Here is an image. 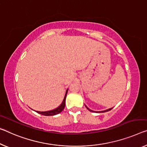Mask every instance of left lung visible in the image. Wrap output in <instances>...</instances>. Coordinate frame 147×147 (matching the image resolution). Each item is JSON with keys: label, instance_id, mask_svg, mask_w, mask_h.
Masks as SVG:
<instances>
[{"label": "left lung", "instance_id": "left-lung-1", "mask_svg": "<svg viewBox=\"0 0 147 147\" xmlns=\"http://www.w3.org/2000/svg\"><path fill=\"white\" fill-rule=\"evenodd\" d=\"M85 107H86L88 110H89L90 112H94V111H92V110H90L89 108H88L86 105H85ZM112 108H109V109H107V110H103V111H100V112H108V111H110V110H112Z\"/></svg>", "mask_w": 147, "mask_h": 147}]
</instances>
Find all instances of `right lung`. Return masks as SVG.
I'll use <instances>...</instances> for the list:
<instances>
[{"mask_svg":"<svg viewBox=\"0 0 147 147\" xmlns=\"http://www.w3.org/2000/svg\"><path fill=\"white\" fill-rule=\"evenodd\" d=\"M67 91H68V89L66 90V94H65L64 100H63L62 104H61V105L58 108H55V109H54V110H50V111H46V112L36 111V112H37V113H39V114H40L43 115V116H55V115L59 114V113H60L64 109L65 105H66V98Z\"/></svg>","mask_w":147,"mask_h":147,"instance_id":"right-lung-1","label":"right lung"}]
</instances>
